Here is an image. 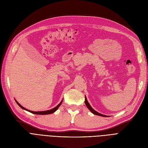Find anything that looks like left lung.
<instances>
[{"instance_id": "8db88e82", "label": "left lung", "mask_w": 148, "mask_h": 148, "mask_svg": "<svg viewBox=\"0 0 148 148\" xmlns=\"http://www.w3.org/2000/svg\"><path fill=\"white\" fill-rule=\"evenodd\" d=\"M85 104L86 105V106L88 107V108L91 111L92 113H93L94 114H95V115H97V116H102V117H109L108 116H106V115H104V114H100L99 113V112L96 111L95 110H94L92 108L91 106L90 105V104L89 103L88 101L87 100V98H86V97L85 96Z\"/></svg>"}]
</instances>
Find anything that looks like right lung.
Listing matches in <instances>:
<instances>
[{"instance_id": "right-lung-1", "label": "right lung", "mask_w": 148, "mask_h": 148, "mask_svg": "<svg viewBox=\"0 0 148 148\" xmlns=\"http://www.w3.org/2000/svg\"><path fill=\"white\" fill-rule=\"evenodd\" d=\"M14 100H15V99H14ZM15 101H16V102L17 103V104H18L20 107H21V108L22 109H23V110H26V111H27L30 112V113H33V114H35L45 115V114H52V113H54V112L59 108V107L60 106V105L62 104L63 100H62V101H61L59 103V105H57V106H56V107H54V108H53V109H51V110H49L42 111H30V110H27V109H26V108H25L24 107H23L22 105H20V104L18 102V101H17L16 100H15Z\"/></svg>"}]
</instances>
